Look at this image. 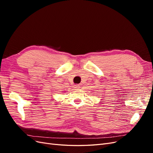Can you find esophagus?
Returning a JSON list of instances; mask_svg holds the SVG:
<instances>
[{"instance_id": "34e87169", "label": "esophagus", "mask_w": 153, "mask_h": 153, "mask_svg": "<svg viewBox=\"0 0 153 153\" xmlns=\"http://www.w3.org/2000/svg\"><path fill=\"white\" fill-rule=\"evenodd\" d=\"M80 85H79V84H77V85H74V86H75V87H75V88H76V89H78V88H80Z\"/></svg>"}]
</instances>
